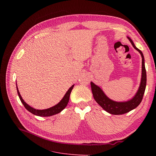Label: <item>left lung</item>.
I'll list each match as a JSON object with an SVG mask.
<instances>
[{
    "label": "left lung",
    "mask_w": 156,
    "mask_h": 156,
    "mask_svg": "<svg viewBox=\"0 0 156 156\" xmlns=\"http://www.w3.org/2000/svg\"><path fill=\"white\" fill-rule=\"evenodd\" d=\"M129 40L130 41L131 44H132L133 47L140 53L142 58V78L140 87L138 88V90L135 97L129 101L124 102H118L113 101L106 96L103 91L94 83L91 82V88L92 92L93 94V96L95 101L99 104L101 107L108 112L111 114H115V115H119V114H125L126 112H129L134 109H135L137 106L140 104L142 101L143 96L145 92V90L146 87L147 83V75H146V70L145 68V62H144V57L143 53L140 50L137 48L134 45L133 41L131 40L130 38L128 37Z\"/></svg>",
    "instance_id": "obj_1"
}]
</instances>
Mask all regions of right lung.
Instances as JSON below:
<instances>
[{
  "label": "right lung",
  "instance_id": "add662e5",
  "mask_svg": "<svg viewBox=\"0 0 156 156\" xmlns=\"http://www.w3.org/2000/svg\"><path fill=\"white\" fill-rule=\"evenodd\" d=\"M16 85H17V84H16ZM73 87H74V85H72L69 88V89L68 90V92L66 93L65 95L62 98V99L57 105L53 106V107H52L51 108H48V109H44V110H38V109H35L34 108L30 107V106L29 105H28L22 99V97H21V96L20 94V92L18 90L17 85H16V88H17V92H18V94L19 95L20 99L21 102L23 103V104L24 105V108H25L31 113L35 114V115H36V116H42V117H47V116H51L54 115V114L59 113L66 107V105L68 104V102H69V96H70L72 89L73 88Z\"/></svg>",
  "mask_w": 156,
  "mask_h": 156
}]
</instances>
